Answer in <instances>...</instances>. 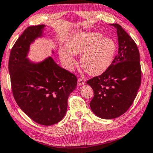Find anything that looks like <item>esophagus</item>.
Wrapping results in <instances>:
<instances>
[{
	"label": "esophagus",
	"mask_w": 153,
	"mask_h": 153,
	"mask_svg": "<svg viewBox=\"0 0 153 153\" xmlns=\"http://www.w3.org/2000/svg\"><path fill=\"white\" fill-rule=\"evenodd\" d=\"M85 79H83V78H79L78 79V85H84L85 83Z\"/></svg>",
	"instance_id": "obj_1"
}]
</instances>
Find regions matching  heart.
<instances>
[{
    "mask_svg": "<svg viewBox=\"0 0 153 153\" xmlns=\"http://www.w3.org/2000/svg\"><path fill=\"white\" fill-rule=\"evenodd\" d=\"M67 49L74 54H82L81 65L91 75H99L111 66L116 51V44L110 38H102L98 32H82L73 35L66 43ZM59 56L68 68L75 63L72 55L66 50H59Z\"/></svg>",
    "mask_w": 153,
    "mask_h": 153,
    "instance_id": "1",
    "label": "heart"
}]
</instances>
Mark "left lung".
Segmentation results:
<instances>
[{
  "label": "left lung",
  "instance_id": "left-lung-1",
  "mask_svg": "<svg viewBox=\"0 0 153 153\" xmlns=\"http://www.w3.org/2000/svg\"><path fill=\"white\" fill-rule=\"evenodd\" d=\"M119 51L112 64L101 75L87 81L94 90L90 108L104 119L117 118L133 104L141 84L140 53L136 42L118 24Z\"/></svg>",
  "mask_w": 153,
  "mask_h": 153
}]
</instances>
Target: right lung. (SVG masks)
Here are the masks:
<instances>
[{
    "label": "right lung",
    "instance_id": "1",
    "mask_svg": "<svg viewBox=\"0 0 153 153\" xmlns=\"http://www.w3.org/2000/svg\"><path fill=\"white\" fill-rule=\"evenodd\" d=\"M45 26H30L23 32L10 52L9 71L12 92L19 107L32 121L49 126L64 118L68 98L76 89L77 79L51 57L39 64L27 59L30 45L42 36Z\"/></svg>",
    "mask_w": 153,
    "mask_h": 153
}]
</instances>
